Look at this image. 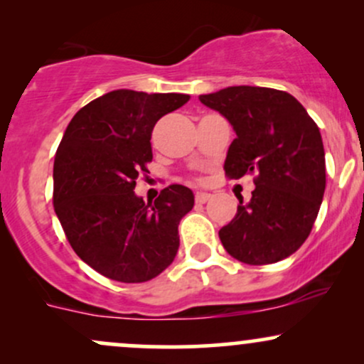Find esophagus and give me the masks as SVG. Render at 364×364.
Instances as JSON below:
<instances>
[{"mask_svg":"<svg viewBox=\"0 0 364 364\" xmlns=\"http://www.w3.org/2000/svg\"><path fill=\"white\" fill-rule=\"evenodd\" d=\"M208 198H210V193H205V191H198V193L195 195L196 203H205L208 202Z\"/></svg>","mask_w":364,"mask_h":364,"instance_id":"34e87169","label":"esophagus"}]
</instances>
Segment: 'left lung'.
<instances>
[{"label": "left lung", "instance_id": "8db88e82", "mask_svg": "<svg viewBox=\"0 0 364 364\" xmlns=\"http://www.w3.org/2000/svg\"><path fill=\"white\" fill-rule=\"evenodd\" d=\"M200 102L231 123L224 171L229 178L257 174L250 202L237 196L235 219L219 231L236 260L267 265L306 241L325 191V150L306 109L282 90L237 85L200 95Z\"/></svg>", "mask_w": 364, "mask_h": 364}]
</instances>
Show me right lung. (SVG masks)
Wrapping results in <instances>:
<instances>
[{
    "mask_svg": "<svg viewBox=\"0 0 364 364\" xmlns=\"http://www.w3.org/2000/svg\"><path fill=\"white\" fill-rule=\"evenodd\" d=\"M186 94L107 92L70 121L54 157V212L75 253L104 277L145 282L173 263L179 220L193 208L190 188L171 185L154 203L135 195L152 161L156 123Z\"/></svg>",
    "mask_w": 364,
    "mask_h": 364,
    "instance_id": "1",
    "label": "right lung"
}]
</instances>
